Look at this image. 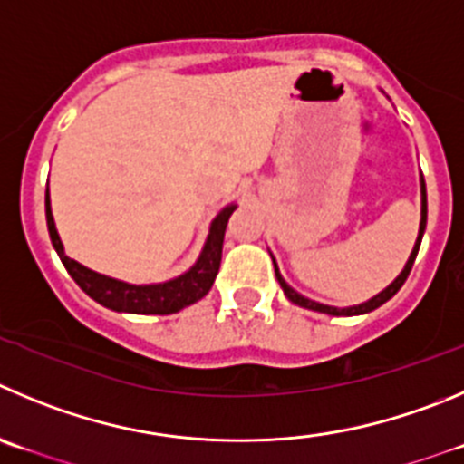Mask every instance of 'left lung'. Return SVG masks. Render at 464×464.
Segmentation results:
<instances>
[{
	"mask_svg": "<svg viewBox=\"0 0 464 464\" xmlns=\"http://www.w3.org/2000/svg\"><path fill=\"white\" fill-rule=\"evenodd\" d=\"M426 219H428V203H426V183H423V176H421V222H419V236H417V242H414L412 246V254H410L408 263H405V267H402L401 275L396 276V279L392 281V284L384 288V291H380L378 295H373L371 300L362 302V304H354V306H330V304H320V302H314L309 300V297L300 295V293L295 291V288H291V285L285 284V279L281 276L279 272V266H276L275 256H272V263H275V275H276V281H279L281 291H284V295L288 297V300L293 302V304L297 306H304V309H311V311H318V314H327V315H362V314H371V311H375L378 306H382L384 302L392 300L393 295H396L398 291H401V285L405 284V279H408L410 270H412L414 266V258H417L419 254V246H421V237H423V231H426Z\"/></svg>",
	"mask_w": 464,
	"mask_h": 464,
	"instance_id": "left-lung-1",
	"label": "left lung"
}]
</instances>
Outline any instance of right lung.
<instances>
[{"mask_svg": "<svg viewBox=\"0 0 464 464\" xmlns=\"http://www.w3.org/2000/svg\"><path fill=\"white\" fill-rule=\"evenodd\" d=\"M236 203L222 208L218 212V218L210 222V231H208L203 249L198 254L197 263L183 272L180 276L162 281V284H128V281L114 279V276L101 275V272L89 270L82 263L72 261L66 256L63 242L59 237V231L54 227V218H52L50 206V188L45 189V218H47V231H50V240L54 245L56 254L66 266L68 275L75 279L82 291L95 300L98 304L107 306L111 311H121V314H153V315H169L179 314L185 306L194 304L201 297L208 295V291L215 284V276L219 272V263H222V245H224V231H227L228 218L236 210Z\"/></svg>", "mask_w": 464, "mask_h": 464, "instance_id": "right-lung-1", "label": "right lung"}]
</instances>
